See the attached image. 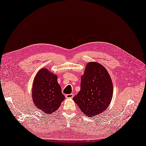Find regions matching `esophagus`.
<instances>
[{
	"instance_id": "1",
	"label": "esophagus",
	"mask_w": 146,
	"mask_h": 146,
	"mask_svg": "<svg viewBox=\"0 0 146 146\" xmlns=\"http://www.w3.org/2000/svg\"><path fill=\"white\" fill-rule=\"evenodd\" d=\"M65 96H66V98H72L73 97V94H66Z\"/></svg>"
}]
</instances>
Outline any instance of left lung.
<instances>
[{
  "label": "left lung",
  "mask_w": 146,
  "mask_h": 146,
  "mask_svg": "<svg viewBox=\"0 0 146 146\" xmlns=\"http://www.w3.org/2000/svg\"><path fill=\"white\" fill-rule=\"evenodd\" d=\"M113 84L107 70L97 62L87 64L81 77L80 90L73 97L81 111L88 117L104 111L113 97Z\"/></svg>",
  "instance_id": "8db88e82"
}]
</instances>
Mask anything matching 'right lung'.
Returning a JSON list of instances; mask_svg holds the SVG:
<instances>
[{
	"label": "right lung",
	"mask_w": 146,
	"mask_h": 146,
	"mask_svg": "<svg viewBox=\"0 0 146 146\" xmlns=\"http://www.w3.org/2000/svg\"><path fill=\"white\" fill-rule=\"evenodd\" d=\"M33 102L37 109L45 113H52L57 110L65 99L57 76L46 68L37 73L33 84Z\"/></svg>",
	"instance_id": "add662e5"
}]
</instances>
